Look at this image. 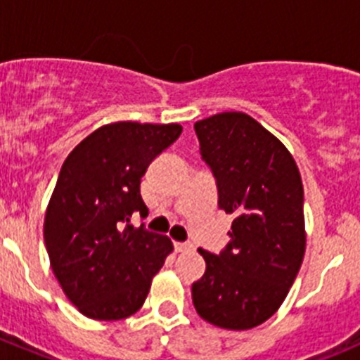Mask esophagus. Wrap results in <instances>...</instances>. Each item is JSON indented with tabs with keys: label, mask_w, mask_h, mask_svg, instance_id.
<instances>
[{
	"label": "esophagus",
	"mask_w": 360,
	"mask_h": 360,
	"mask_svg": "<svg viewBox=\"0 0 360 360\" xmlns=\"http://www.w3.org/2000/svg\"><path fill=\"white\" fill-rule=\"evenodd\" d=\"M174 247H176V252L193 250V243H190V241H176V243H174Z\"/></svg>",
	"instance_id": "esophagus-1"
}]
</instances>
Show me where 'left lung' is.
Instances as JSON below:
<instances>
[{
	"mask_svg": "<svg viewBox=\"0 0 360 360\" xmlns=\"http://www.w3.org/2000/svg\"><path fill=\"white\" fill-rule=\"evenodd\" d=\"M193 127L217 181L218 207L234 220L224 250L199 248L206 271L191 284V298L210 323L247 330L274 316L300 270V172L281 140L247 113H217Z\"/></svg>",
	"mask_w": 360,
	"mask_h": 360,
	"instance_id": "1",
	"label": "left lung"
}]
</instances>
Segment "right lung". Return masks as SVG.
<instances>
[{"label": "right lung", "instance_id": "right-lung-1", "mask_svg": "<svg viewBox=\"0 0 360 360\" xmlns=\"http://www.w3.org/2000/svg\"><path fill=\"white\" fill-rule=\"evenodd\" d=\"M181 131L179 124H108L63 161L44 241L63 293L92 320H124L139 311L174 250L167 236L131 226V217L147 213L140 181Z\"/></svg>", "mask_w": 360, "mask_h": 360}]
</instances>
